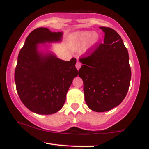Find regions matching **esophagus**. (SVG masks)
I'll list each match as a JSON object with an SVG mask.
<instances>
[{
  "label": "esophagus",
  "mask_w": 149,
  "mask_h": 149,
  "mask_svg": "<svg viewBox=\"0 0 149 149\" xmlns=\"http://www.w3.org/2000/svg\"><path fill=\"white\" fill-rule=\"evenodd\" d=\"M81 66H82L81 62H80V61L79 60H77V62H76V69H78V70H79L80 68L81 67Z\"/></svg>",
  "instance_id": "obj_1"
}]
</instances>
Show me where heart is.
Here are the masks:
<instances>
[{
  "label": "heart",
  "mask_w": 149,
  "mask_h": 149,
  "mask_svg": "<svg viewBox=\"0 0 149 149\" xmlns=\"http://www.w3.org/2000/svg\"><path fill=\"white\" fill-rule=\"evenodd\" d=\"M99 36L93 31H83L78 33L72 41V47L74 49H80L88 41L90 45H94L98 42Z\"/></svg>",
  "instance_id": "b5f03b06"
}]
</instances>
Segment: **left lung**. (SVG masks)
Returning a JSON list of instances; mask_svg holds the SVG:
<instances>
[{"label": "left lung", "mask_w": 149, "mask_h": 149, "mask_svg": "<svg viewBox=\"0 0 149 149\" xmlns=\"http://www.w3.org/2000/svg\"><path fill=\"white\" fill-rule=\"evenodd\" d=\"M100 29L105 33L104 42L80 58L83 65L78 71L85 102L96 112L118 106L126 97L131 79L129 54L121 37L111 28Z\"/></svg>", "instance_id": "1"}]
</instances>
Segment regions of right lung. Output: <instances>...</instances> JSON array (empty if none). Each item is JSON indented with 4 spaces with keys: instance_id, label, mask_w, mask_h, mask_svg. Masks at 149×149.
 <instances>
[{
    "instance_id": "1",
    "label": "right lung",
    "mask_w": 149,
    "mask_h": 149,
    "mask_svg": "<svg viewBox=\"0 0 149 149\" xmlns=\"http://www.w3.org/2000/svg\"><path fill=\"white\" fill-rule=\"evenodd\" d=\"M61 36V32L37 28L27 36L19 53L15 71L17 91L22 103L36 113L49 115L60 110L78 75L76 58L64 61L38 52V43L59 41Z\"/></svg>"
}]
</instances>
